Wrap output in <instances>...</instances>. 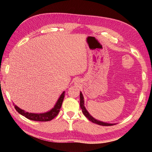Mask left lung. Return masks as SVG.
I'll return each mask as SVG.
<instances>
[{"instance_id":"left-lung-1","label":"left lung","mask_w":152,"mask_h":152,"mask_svg":"<svg viewBox=\"0 0 152 152\" xmlns=\"http://www.w3.org/2000/svg\"><path fill=\"white\" fill-rule=\"evenodd\" d=\"M80 108L82 109V111L83 114L84 115L89 119L90 121H91L92 122L95 123V124H97L98 125L100 126H111L113 125H115L113 124H108V123H105V122H101L99 121H97L96 119L94 118L93 117H92L91 115L88 113V112L87 111L85 107H84V97H83V95H82V93L80 92Z\"/></svg>"}]
</instances>
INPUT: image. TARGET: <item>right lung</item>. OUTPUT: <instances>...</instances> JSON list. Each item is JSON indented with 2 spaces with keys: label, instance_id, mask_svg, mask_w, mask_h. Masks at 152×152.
Here are the masks:
<instances>
[{
  "label": "right lung",
  "instance_id": "obj_1",
  "mask_svg": "<svg viewBox=\"0 0 152 152\" xmlns=\"http://www.w3.org/2000/svg\"><path fill=\"white\" fill-rule=\"evenodd\" d=\"M64 97H65V91L60 96L54 108L51 110H50L49 112L44 113H32L26 112L23 110H21L19 107H18L16 105H15V108L18 113L28 119H30V120L40 122H48L53 120L54 117H56L58 115L61 107Z\"/></svg>",
  "mask_w": 152,
  "mask_h": 152
}]
</instances>
